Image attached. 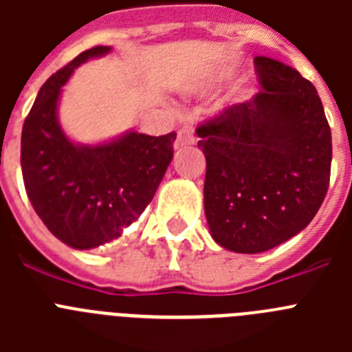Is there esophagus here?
<instances>
[{
  "label": "esophagus",
  "instance_id": "1",
  "mask_svg": "<svg viewBox=\"0 0 352 352\" xmlns=\"http://www.w3.org/2000/svg\"><path fill=\"white\" fill-rule=\"evenodd\" d=\"M195 139L192 135V129L190 126H183L182 130L178 132V138H176V142H174V148L179 149V148H185V146H190L194 144Z\"/></svg>",
  "mask_w": 352,
  "mask_h": 352
}]
</instances>
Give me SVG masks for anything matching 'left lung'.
<instances>
[{
  "mask_svg": "<svg viewBox=\"0 0 352 352\" xmlns=\"http://www.w3.org/2000/svg\"><path fill=\"white\" fill-rule=\"evenodd\" d=\"M254 61L263 89L197 129L208 226L238 254L266 252L303 231L331 169V130L314 84L272 58Z\"/></svg>",
  "mask_w": 352,
  "mask_h": 352,
  "instance_id": "8db88e82",
  "label": "left lung"
}]
</instances>
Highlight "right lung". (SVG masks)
Returning a JSON list of instances; mask_svg holds the SVG:
<instances>
[{
    "instance_id": "obj_1",
    "label": "right lung",
    "mask_w": 352,
    "mask_h": 352,
    "mask_svg": "<svg viewBox=\"0 0 352 352\" xmlns=\"http://www.w3.org/2000/svg\"><path fill=\"white\" fill-rule=\"evenodd\" d=\"M111 52L96 45L52 74L23 125L21 167L26 194L49 231L77 250L120 238L139 219L160 185L176 133L130 132L104 144H76L58 121V100L84 61Z\"/></svg>"
}]
</instances>
